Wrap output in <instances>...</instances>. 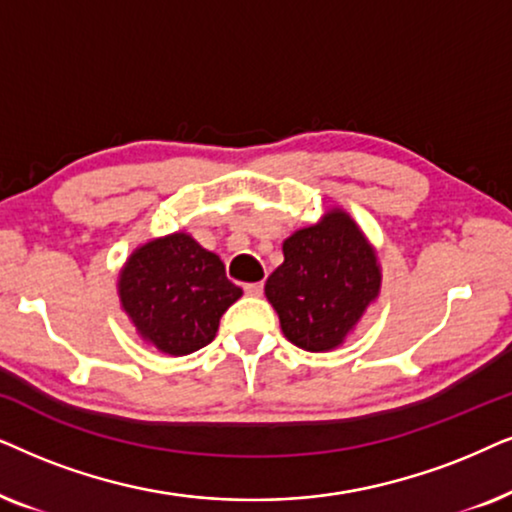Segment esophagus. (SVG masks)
I'll return each mask as SVG.
<instances>
[{"label":"esophagus","instance_id":"obj_1","mask_svg":"<svg viewBox=\"0 0 512 512\" xmlns=\"http://www.w3.org/2000/svg\"><path fill=\"white\" fill-rule=\"evenodd\" d=\"M245 295H250V297H260L262 292H264V283H248L245 285Z\"/></svg>","mask_w":512,"mask_h":512}]
</instances>
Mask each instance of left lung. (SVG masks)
<instances>
[{
	"mask_svg": "<svg viewBox=\"0 0 512 512\" xmlns=\"http://www.w3.org/2000/svg\"><path fill=\"white\" fill-rule=\"evenodd\" d=\"M283 257L264 285L283 335L311 353L342 346L379 297L381 269L372 243L349 213L332 208L318 224L285 238Z\"/></svg>",
	"mask_w": 512,
	"mask_h": 512,
	"instance_id": "1",
	"label": "left lung"
}]
</instances>
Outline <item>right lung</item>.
<instances>
[{"label": "right lung", "mask_w": 512, "mask_h": 512, "mask_svg": "<svg viewBox=\"0 0 512 512\" xmlns=\"http://www.w3.org/2000/svg\"><path fill=\"white\" fill-rule=\"evenodd\" d=\"M241 295L220 257L182 231L135 248L119 274L121 309L138 335L168 356L213 342L222 313Z\"/></svg>", "instance_id": "add662e5"}]
</instances>
